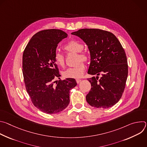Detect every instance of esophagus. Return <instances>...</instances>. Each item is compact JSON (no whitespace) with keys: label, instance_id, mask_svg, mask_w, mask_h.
<instances>
[{"label":"esophagus","instance_id":"obj_1","mask_svg":"<svg viewBox=\"0 0 147 147\" xmlns=\"http://www.w3.org/2000/svg\"><path fill=\"white\" fill-rule=\"evenodd\" d=\"M81 81V79H79V78H77V79H76V82H77V84H79Z\"/></svg>","mask_w":147,"mask_h":147}]
</instances>
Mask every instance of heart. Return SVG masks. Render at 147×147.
<instances>
[{
    "label": "heart",
    "instance_id": "b5f03b06",
    "mask_svg": "<svg viewBox=\"0 0 147 147\" xmlns=\"http://www.w3.org/2000/svg\"><path fill=\"white\" fill-rule=\"evenodd\" d=\"M63 49L67 52L78 53V61L80 62L81 60L87 61L88 59L87 54L82 52L84 45L80 41L77 40H71L65 44ZM54 60L57 66L60 67H64L65 66V56L60 52L56 51L54 55ZM86 71V65L82 62L73 67H70L63 72V76L66 78H80L82 77Z\"/></svg>",
    "mask_w": 147,
    "mask_h": 147
}]
</instances>
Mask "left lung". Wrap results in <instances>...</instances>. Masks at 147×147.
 <instances>
[{
	"instance_id": "1",
	"label": "left lung",
	"mask_w": 147,
	"mask_h": 147,
	"mask_svg": "<svg viewBox=\"0 0 147 147\" xmlns=\"http://www.w3.org/2000/svg\"><path fill=\"white\" fill-rule=\"evenodd\" d=\"M71 34L88 46L91 56L88 73L96 75L87 79L92 87L86 96L87 102L97 108L113 107L122 96L128 76L127 57L120 42L113 34L99 29H81Z\"/></svg>"
}]
</instances>
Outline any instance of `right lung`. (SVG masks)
Masks as SVG:
<instances>
[{"label": "right lung", "instance_id": "right-lung-1", "mask_svg": "<svg viewBox=\"0 0 147 147\" xmlns=\"http://www.w3.org/2000/svg\"><path fill=\"white\" fill-rule=\"evenodd\" d=\"M67 34L50 29L36 33L23 55V73L26 90L34 105L48 114L63 111L70 102V91L77 86L74 78L60 79L54 55L57 44Z\"/></svg>", "mask_w": 147, "mask_h": 147}]
</instances>
